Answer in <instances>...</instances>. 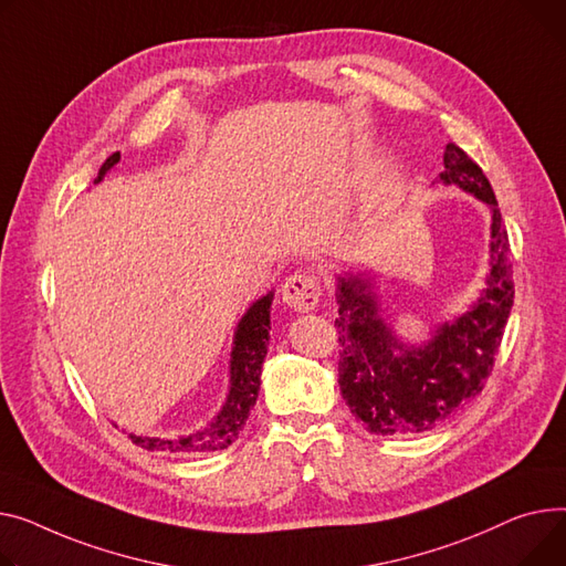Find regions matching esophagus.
<instances>
[{"label":"esophagus","instance_id":"obj_1","mask_svg":"<svg viewBox=\"0 0 566 566\" xmlns=\"http://www.w3.org/2000/svg\"><path fill=\"white\" fill-rule=\"evenodd\" d=\"M321 280L316 275L295 273L282 286V300L295 312H312L321 300Z\"/></svg>","mask_w":566,"mask_h":566}]
</instances>
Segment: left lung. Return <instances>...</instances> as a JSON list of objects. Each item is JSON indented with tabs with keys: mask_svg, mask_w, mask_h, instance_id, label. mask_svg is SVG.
Instances as JSON below:
<instances>
[{
	"mask_svg": "<svg viewBox=\"0 0 566 566\" xmlns=\"http://www.w3.org/2000/svg\"><path fill=\"white\" fill-rule=\"evenodd\" d=\"M443 168L441 184H455L492 209L486 289L467 314L441 323L428 344L407 346L382 318L370 280L338 277V387L370 434L407 437L455 417L484 389L512 312L510 241L494 188L455 143L446 145Z\"/></svg>",
	"mask_w": 566,
	"mask_h": 566,
	"instance_id": "1",
	"label": "left lung"
}]
</instances>
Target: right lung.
<instances>
[{
  "label": "right lung",
  "mask_w": 566,
  "mask_h": 566,
  "mask_svg": "<svg viewBox=\"0 0 566 566\" xmlns=\"http://www.w3.org/2000/svg\"><path fill=\"white\" fill-rule=\"evenodd\" d=\"M120 161V153H113L99 168L97 181ZM271 303L273 291L263 297L243 314L239 327L234 332V346L230 359V394L224 400L218 417L202 430L181 434L175 439H157V437H136L129 434L134 443L147 450H168V453H213V450L228 448L241 432L248 421V413L256 402L259 385H261V364L269 353V338H271Z\"/></svg>",
  "instance_id": "right-lung-1"
}]
</instances>
